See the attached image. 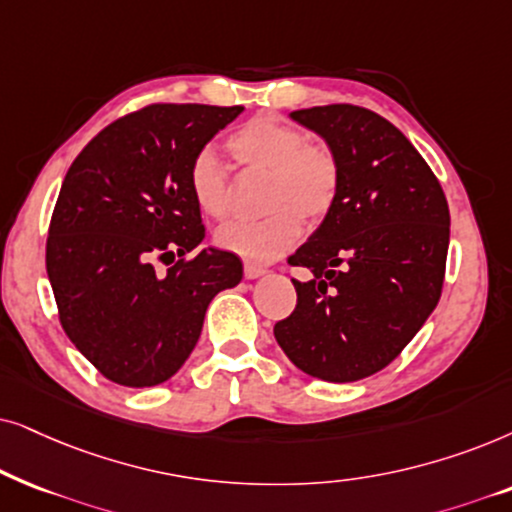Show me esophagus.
<instances>
[{
    "label": "esophagus",
    "instance_id": "34e87169",
    "mask_svg": "<svg viewBox=\"0 0 512 512\" xmlns=\"http://www.w3.org/2000/svg\"><path fill=\"white\" fill-rule=\"evenodd\" d=\"M243 271H245V278H260L262 274H267V269H264L262 264H255V262H245Z\"/></svg>",
    "mask_w": 512,
    "mask_h": 512
}]
</instances>
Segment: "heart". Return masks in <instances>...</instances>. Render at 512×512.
<instances>
[{"label":"heart","instance_id":"b5f03b06","mask_svg":"<svg viewBox=\"0 0 512 512\" xmlns=\"http://www.w3.org/2000/svg\"><path fill=\"white\" fill-rule=\"evenodd\" d=\"M227 149L241 168L267 170L264 208L257 220H234L217 231L220 248L250 262H269L302 234L306 222H320L339 199L342 166L335 149L311 142L295 124L276 117L245 121L227 138ZM189 189L203 213L222 220L231 210L227 166L210 147L189 161Z\"/></svg>","mask_w":512,"mask_h":512}]
</instances>
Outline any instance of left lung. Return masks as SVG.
I'll list each match as a JSON object with an SVG mask.
<instances>
[{"instance_id": "obj_1", "label": "left lung", "mask_w": 512, "mask_h": 512, "mask_svg": "<svg viewBox=\"0 0 512 512\" xmlns=\"http://www.w3.org/2000/svg\"><path fill=\"white\" fill-rule=\"evenodd\" d=\"M342 166L335 208L288 257L297 306L274 325L292 363L323 381L384 370L412 342L445 283L449 208L438 177L391 121L356 105L297 109Z\"/></svg>"}]
</instances>
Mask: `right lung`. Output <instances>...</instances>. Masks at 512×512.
I'll return each instance as SVG.
<instances>
[{
    "instance_id": "add662e5",
    "label": "right lung",
    "mask_w": 512,
    "mask_h": 512,
    "mask_svg": "<svg viewBox=\"0 0 512 512\" xmlns=\"http://www.w3.org/2000/svg\"><path fill=\"white\" fill-rule=\"evenodd\" d=\"M241 112L154 102L102 128L67 170L46 271L65 335L114 384L173 377L210 299L243 278L234 252L199 250L206 227L189 189L192 156Z\"/></svg>"
}]
</instances>
